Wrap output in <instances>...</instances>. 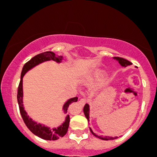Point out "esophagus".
<instances>
[{
  "label": "esophagus",
  "instance_id": "34e87169",
  "mask_svg": "<svg viewBox=\"0 0 157 157\" xmlns=\"http://www.w3.org/2000/svg\"><path fill=\"white\" fill-rule=\"evenodd\" d=\"M86 99H85V98H82V99H80V100L79 101V102H80V104L81 105H84L85 103L86 102Z\"/></svg>",
  "mask_w": 157,
  "mask_h": 157
}]
</instances>
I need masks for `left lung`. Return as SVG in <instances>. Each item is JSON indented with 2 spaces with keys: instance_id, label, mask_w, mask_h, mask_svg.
I'll return each instance as SVG.
<instances>
[{
  "instance_id": "obj_1",
  "label": "left lung",
  "mask_w": 157,
  "mask_h": 157,
  "mask_svg": "<svg viewBox=\"0 0 157 157\" xmlns=\"http://www.w3.org/2000/svg\"><path fill=\"white\" fill-rule=\"evenodd\" d=\"M114 59L117 60V61H118V62H119V64H121L122 67H127L128 65H131V64H132V63L130 62L129 61H128V60L126 59H124V58H119V57H114ZM83 112H84V115L85 116H86V118H87L88 121H90V106H89L88 104H86V105H84V107H83ZM90 131H91L92 134H93V135L95 136V137H98V138L101 139V140H115V139H117L118 138V137H107V136H105V137H102V136H98L96 135L95 133H93V131H92L91 128H90Z\"/></svg>"
}]
</instances>
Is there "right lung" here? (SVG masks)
<instances>
[{
	"instance_id": "add662e5",
	"label": "right lung",
	"mask_w": 157,
	"mask_h": 157,
	"mask_svg": "<svg viewBox=\"0 0 157 157\" xmlns=\"http://www.w3.org/2000/svg\"><path fill=\"white\" fill-rule=\"evenodd\" d=\"M55 61L56 62L60 63L62 60V56H58L57 57L55 55V54L52 52H45L43 53L39 54V55H36L35 57H33V58L29 60L28 62H26V64L23 66V70H22L21 72V77H20V84H19L18 90H17V101H18L19 104V108H20V112L21 114V116L23 118V121L26 124V127L29 129V131H31L33 134H34L35 135L38 136L40 138L44 139V140H58L60 137H62L67 134V129L69 127V123H70V116L67 115L65 118V121L64 122H63V124L61 125H60L59 127L57 128H50L45 126L44 124H38L37 122L33 121L31 118H29L27 115L26 111L24 110V107H23V77L25 75L26 72L28 71H29L30 69H32L33 67H34L35 66L38 65V64H41V63L44 62V61ZM78 98L74 97L71 98V99H68L67 102L64 103V106H63V109H64V112L65 113H67V109H68L69 105L71 104L72 102H77Z\"/></svg>"
}]
</instances>
